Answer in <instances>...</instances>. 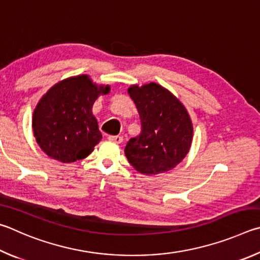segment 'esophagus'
I'll return each mask as SVG.
<instances>
[{"instance_id":"34e87169","label":"esophagus","mask_w":260,"mask_h":260,"mask_svg":"<svg viewBox=\"0 0 260 260\" xmlns=\"http://www.w3.org/2000/svg\"><path fill=\"white\" fill-rule=\"evenodd\" d=\"M109 142H113V143H116V144H121L123 142V138L121 136H109L108 137Z\"/></svg>"}]
</instances>
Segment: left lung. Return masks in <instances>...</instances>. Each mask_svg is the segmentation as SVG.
I'll list each match as a JSON object with an SVG mask.
<instances>
[{
    "label": "left lung",
    "mask_w": 260,
    "mask_h": 260,
    "mask_svg": "<svg viewBox=\"0 0 260 260\" xmlns=\"http://www.w3.org/2000/svg\"><path fill=\"white\" fill-rule=\"evenodd\" d=\"M127 93L142 122V133L124 148L127 161L147 176L174 169L192 145L193 124L187 109L169 90L154 82L131 85Z\"/></svg>",
    "instance_id": "obj_1"
}]
</instances>
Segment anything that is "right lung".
<instances>
[{
  "mask_svg": "<svg viewBox=\"0 0 260 260\" xmlns=\"http://www.w3.org/2000/svg\"><path fill=\"white\" fill-rule=\"evenodd\" d=\"M109 85H97L88 75L62 80L48 90L33 113L34 137L48 156L62 163L82 160L102 140L92 106Z\"/></svg>",
  "mask_w": 260,
  "mask_h": 260,
  "instance_id": "add662e5",
  "label": "right lung"
}]
</instances>
